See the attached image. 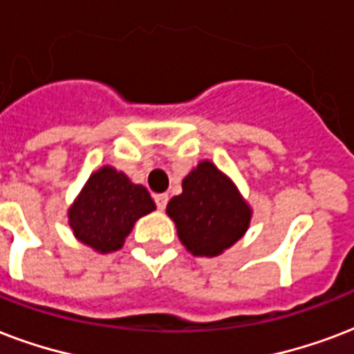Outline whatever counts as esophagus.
Wrapping results in <instances>:
<instances>
[{
  "label": "esophagus",
  "mask_w": 354,
  "mask_h": 354,
  "mask_svg": "<svg viewBox=\"0 0 354 354\" xmlns=\"http://www.w3.org/2000/svg\"><path fill=\"white\" fill-rule=\"evenodd\" d=\"M153 201H156L158 209H165L167 202H169V195H165V193H159V195H153Z\"/></svg>",
  "instance_id": "esophagus-1"
}]
</instances>
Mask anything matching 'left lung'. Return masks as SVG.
<instances>
[{"label": "left lung", "mask_w": 354, "mask_h": 354, "mask_svg": "<svg viewBox=\"0 0 354 354\" xmlns=\"http://www.w3.org/2000/svg\"><path fill=\"white\" fill-rule=\"evenodd\" d=\"M182 189L167 204V215L191 254L213 258L241 239L252 209L225 172L212 161H201L183 178Z\"/></svg>", "instance_id": "obj_1"}]
</instances>
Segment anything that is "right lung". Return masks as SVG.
Instances as JSON below:
<instances>
[{"label":"right lung","instance_id":"1","mask_svg":"<svg viewBox=\"0 0 354 354\" xmlns=\"http://www.w3.org/2000/svg\"><path fill=\"white\" fill-rule=\"evenodd\" d=\"M147 187L105 165L87 180L68 209V225L81 243L107 254L122 249L135 221L153 212Z\"/></svg>","mask_w":354,"mask_h":354}]
</instances>
